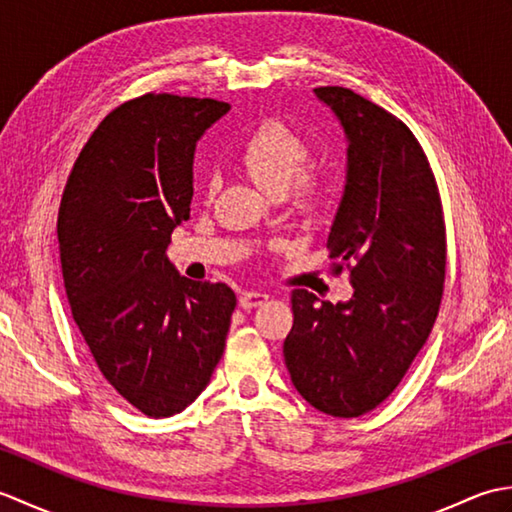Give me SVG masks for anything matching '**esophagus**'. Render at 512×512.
I'll return each mask as SVG.
<instances>
[{"label": "esophagus", "instance_id": "esophagus-1", "mask_svg": "<svg viewBox=\"0 0 512 512\" xmlns=\"http://www.w3.org/2000/svg\"><path fill=\"white\" fill-rule=\"evenodd\" d=\"M268 301L266 292H242V297H239V306L244 310H255L259 306H264Z\"/></svg>", "mask_w": 512, "mask_h": 512}]
</instances>
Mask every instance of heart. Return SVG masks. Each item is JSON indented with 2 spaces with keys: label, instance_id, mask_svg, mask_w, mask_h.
<instances>
[{
  "label": "heart",
  "instance_id": "1",
  "mask_svg": "<svg viewBox=\"0 0 512 512\" xmlns=\"http://www.w3.org/2000/svg\"><path fill=\"white\" fill-rule=\"evenodd\" d=\"M308 156L306 143L295 132L281 123H266L250 136L239 162L264 193L281 198L295 187V202L301 209H314L323 195L321 184L312 178L296 181L306 169Z\"/></svg>",
  "mask_w": 512,
  "mask_h": 512
}]
</instances>
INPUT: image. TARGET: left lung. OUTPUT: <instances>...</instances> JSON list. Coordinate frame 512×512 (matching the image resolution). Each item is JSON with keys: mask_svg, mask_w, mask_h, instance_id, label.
I'll return each instance as SVG.
<instances>
[{"mask_svg": "<svg viewBox=\"0 0 512 512\" xmlns=\"http://www.w3.org/2000/svg\"><path fill=\"white\" fill-rule=\"evenodd\" d=\"M314 94L330 107L347 143L328 248L341 264H354V295L330 303L308 290L292 292L295 323L284 358L292 385L314 409L356 418L398 387L429 339L447 235L436 178L409 127L347 88Z\"/></svg>", "mask_w": 512, "mask_h": 512, "instance_id": "left-lung-1", "label": "left lung"}]
</instances>
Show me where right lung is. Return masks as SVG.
Segmentation results:
<instances>
[{
	"label": "right lung",
	"instance_id": "add662e5",
	"mask_svg": "<svg viewBox=\"0 0 512 512\" xmlns=\"http://www.w3.org/2000/svg\"><path fill=\"white\" fill-rule=\"evenodd\" d=\"M231 105L145 94L116 107L74 162L59 209L65 292L118 394L151 418L180 413L209 385L235 292L191 281L167 259L189 220L193 158Z\"/></svg>",
	"mask_w": 512,
	"mask_h": 512
}]
</instances>
